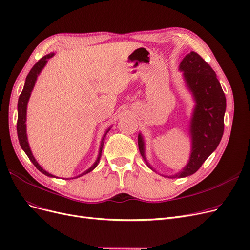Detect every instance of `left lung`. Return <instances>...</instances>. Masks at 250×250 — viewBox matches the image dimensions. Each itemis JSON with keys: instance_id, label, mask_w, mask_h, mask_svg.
<instances>
[{"instance_id": "obj_1", "label": "left lung", "mask_w": 250, "mask_h": 250, "mask_svg": "<svg viewBox=\"0 0 250 250\" xmlns=\"http://www.w3.org/2000/svg\"><path fill=\"white\" fill-rule=\"evenodd\" d=\"M180 69L184 71V77L197 104L191 122L192 153L190 160L181 172L169 177L171 179L193 175L219 146L224 134L226 111V97L221 83L210 65L200 55L196 52H190L182 60ZM138 145L141 155L146 160L144 142L141 135L138 136Z\"/></svg>"}]
</instances>
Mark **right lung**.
I'll return each instance as SVG.
<instances>
[{
	"instance_id": "add662e5",
	"label": "right lung",
	"mask_w": 250,
	"mask_h": 250,
	"mask_svg": "<svg viewBox=\"0 0 250 250\" xmlns=\"http://www.w3.org/2000/svg\"><path fill=\"white\" fill-rule=\"evenodd\" d=\"M54 55V53L52 54H48V55L44 56L42 58H41L34 66H32V68L30 69L29 73L27 74L26 77V80H25V83H24V88L22 90V92H21L20 96H19V99H18V105H17V109H18V117H17V135H18V140H19V144L21 146V148H22L24 150V152L26 153V155L28 156V158L30 159V161L34 164V166L41 171L44 173V175L48 176V177H54L53 175H51V173L47 172L46 170L42 169L40 165L38 164V162L36 161L34 155H32L31 151H30V148H29V145H28V142H27V137H26V125H25V121H26V107H27V102H28V99H29V96H30V93L32 91V89H34V85L36 83V81H37V78L39 73L41 72V70L44 68V66L46 65L47 61L49 58H51L52 56ZM109 131V129H108ZM107 131V132H108ZM106 132V133H107ZM106 135V134H105ZM105 137V136H104ZM104 140V138H103ZM102 147H103V141H102V144H101V148H100V153H99V156H98V159L96 160L95 164L93 165V167H91L88 170L84 171L83 173H82L81 176L83 175H85V173L90 172L91 170H93L97 165H98V162L100 160V156H101V151H102Z\"/></svg>"
}]
</instances>
